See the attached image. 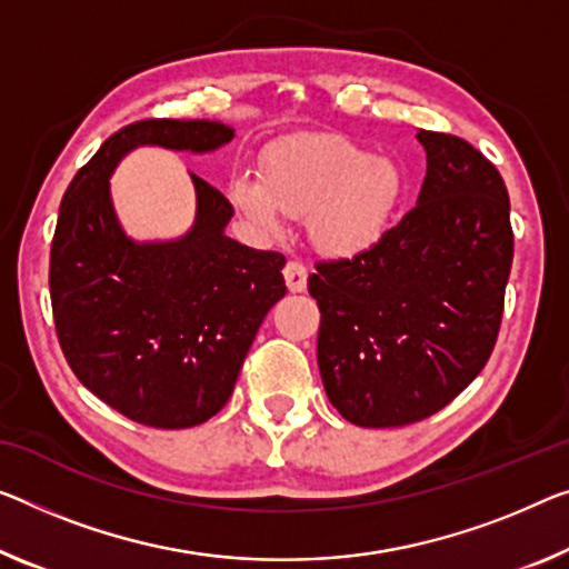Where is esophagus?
Returning <instances> with one entry per match:
<instances>
[{"label":"esophagus","instance_id":"obj_1","mask_svg":"<svg viewBox=\"0 0 569 569\" xmlns=\"http://www.w3.org/2000/svg\"><path fill=\"white\" fill-rule=\"evenodd\" d=\"M284 282L290 287V292H302L308 287V269H305L302 261H287L284 264Z\"/></svg>","mask_w":569,"mask_h":569}]
</instances>
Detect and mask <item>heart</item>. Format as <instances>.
<instances>
[{"mask_svg":"<svg viewBox=\"0 0 569 569\" xmlns=\"http://www.w3.org/2000/svg\"><path fill=\"white\" fill-rule=\"evenodd\" d=\"M405 180L389 157L343 137H290L272 144L264 168L236 172L229 198L259 231L279 233L287 216H310V239L328 257H356L389 229Z\"/></svg>","mask_w":569,"mask_h":569,"instance_id":"1","label":"heart"}]
</instances>
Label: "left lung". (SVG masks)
I'll list each match as a JSON object with an SVG mask.
<instances>
[{
  "label": "left lung",
  "instance_id": "obj_1",
  "mask_svg": "<svg viewBox=\"0 0 569 569\" xmlns=\"http://www.w3.org/2000/svg\"><path fill=\"white\" fill-rule=\"evenodd\" d=\"M427 174L417 206L353 259L318 261V366L358 427L440 412L496 346L513 259L509 193L466 139L417 132Z\"/></svg>",
  "mask_w": 569,
  "mask_h": 569
}]
</instances>
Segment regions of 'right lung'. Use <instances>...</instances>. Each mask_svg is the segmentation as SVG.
I'll return each instance as SVG.
<instances>
[{
    "mask_svg": "<svg viewBox=\"0 0 569 569\" xmlns=\"http://www.w3.org/2000/svg\"><path fill=\"white\" fill-rule=\"evenodd\" d=\"M231 139L221 121H134L76 172L60 203L50 249L60 348L86 389L139 425L182 430L221 412L261 320L287 292L284 257L229 239L233 206L193 172V229L129 239L109 178L137 147L213 152Z\"/></svg>",
    "mask_w": 569,
    "mask_h": 569,
    "instance_id": "1",
    "label": "right lung"
}]
</instances>
